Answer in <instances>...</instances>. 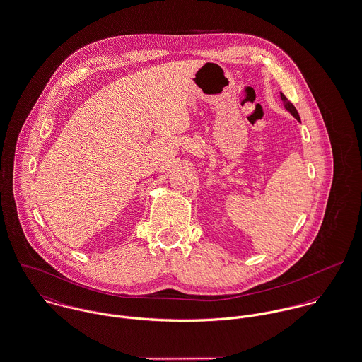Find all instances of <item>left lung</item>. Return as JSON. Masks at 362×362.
I'll list each match as a JSON object with an SVG mask.
<instances>
[{
  "mask_svg": "<svg viewBox=\"0 0 362 362\" xmlns=\"http://www.w3.org/2000/svg\"><path fill=\"white\" fill-rule=\"evenodd\" d=\"M281 99H282V102H284V106H285V109L296 119V120H298L300 122V116H298V113H297L296 107L293 106V103L289 100V99L286 98L282 93H281Z\"/></svg>",
  "mask_w": 362,
  "mask_h": 362,
  "instance_id": "1",
  "label": "left lung"
}]
</instances>
